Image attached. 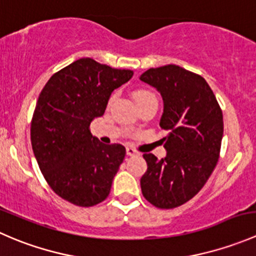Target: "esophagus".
I'll use <instances>...</instances> for the list:
<instances>
[{
	"instance_id": "esophagus-1",
	"label": "esophagus",
	"mask_w": 256,
	"mask_h": 256,
	"mask_svg": "<svg viewBox=\"0 0 256 256\" xmlns=\"http://www.w3.org/2000/svg\"><path fill=\"white\" fill-rule=\"evenodd\" d=\"M126 154H128V156H135L138 152L136 151L135 148H132V147H128V148H126Z\"/></svg>"
}]
</instances>
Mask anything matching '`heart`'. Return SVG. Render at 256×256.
<instances>
[{
	"label": "heart",
	"mask_w": 256,
	"mask_h": 256,
	"mask_svg": "<svg viewBox=\"0 0 256 256\" xmlns=\"http://www.w3.org/2000/svg\"><path fill=\"white\" fill-rule=\"evenodd\" d=\"M154 96V94H151L150 92H146V90H140V92H135V100L136 102H141V100L147 99V98H151Z\"/></svg>",
	"instance_id": "b5f03b06"
}]
</instances>
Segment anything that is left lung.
I'll list each match as a JSON object with an SVG mask.
<instances>
[{
    "label": "left lung",
    "mask_w": 256,
    "mask_h": 256,
    "mask_svg": "<svg viewBox=\"0 0 256 256\" xmlns=\"http://www.w3.org/2000/svg\"><path fill=\"white\" fill-rule=\"evenodd\" d=\"M164 100L160 126L167 154L158 160L144 154L147 171L141 177L144 197L161 209L176 208L194 197L213 172L223 138V114L208 82L184 68H151L140 76Z\"/></svg>",
    "instance_id": "left-lung-1"
}]
</instances>
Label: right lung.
<instances>
[{
  "label": "right lung",
  "instance_id": "add662e5",
  "mask_svg": "<svg viewBox=\"0 0 256 256\" xmlns=\"http://www.w3.org/2000/svg\"><path fill=\"white\" fill-rule=\"evenodd\" d=\"M134 72L82 58L56 72L38 98L30 124L33 154L49 187L60 198L92 207L106 200L125 158L122 144H105L92 135L110 95Z\"/></svg>",
  "mask_w": 256,
  "mask_h": 256
}]
</instances>
